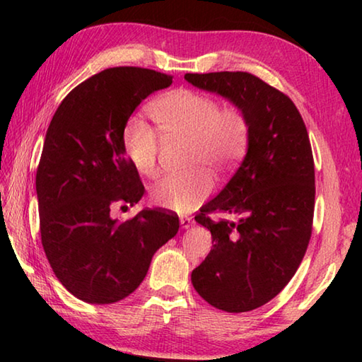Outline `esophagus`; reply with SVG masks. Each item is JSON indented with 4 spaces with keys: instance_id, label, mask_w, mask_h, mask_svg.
<instances>
[{
    "instance_id": "34e87169",
    "label": "esophagus",
    "mask_w": 362,
    "mask_h": 362,
    "mask_svg": "<svg viewBox=\"0 0 362 362\" xmlns=\"http://www.w3.org/2000/svg\"><path fill=\"white\" fill-rule=\"evenodd\" d=\"M193 223H194V222H193L192 217H188V216H182V217H180V225H182L183 230L189 228V226H192Z\"/></svg>"
}]
</instances>
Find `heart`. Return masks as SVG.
Instances as JSON below:
<instances>
[{"label":"heart","instance_id":"heart-1","mask_svg":"<svg viewBox=\"0 0 362 362\" xmlns=\"http://www.w3.org/2000/svg\"><path fill=\"white\" fill-rule=\"evenodd\" d=\"M150 112L166 139L189 142L188 174L166 175L150 188L151 203L163 209H193L211 192L212 180L203 169L223 173L240 161L249 145L250 124L240 107L222 108L216 97L177 89L151 103ZM122 146L134 169L145 177L158 173L161 136L142 118H132L122 132Z\"/></svg>","mask_w":362,"mask_h":362}]
</instances>
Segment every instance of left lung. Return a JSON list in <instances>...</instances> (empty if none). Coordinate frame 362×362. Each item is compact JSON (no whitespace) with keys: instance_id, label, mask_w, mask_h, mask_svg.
<instances>
[{"instance_id":"left-lung-1","label":"left lung","mask_w":362,"mask_h":362,"mask_svg":"<svg viewBox=\"0 0 362 362\" xmlns=\"http://www.w3.org/2000/svg\"><path fill=\"white\" fill-rule=\"evenodd\" d=\"M185 79L228 99L249 118L241 166L194 217L211 231L214 247L192 273L193 287L207 303L244 313L284 289L308 247L315 212L308 132L289 97L250 73H187ZM212 211L238 220L216 223Z\"/></svg>"}]
</instances>
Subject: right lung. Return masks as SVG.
Returning a JSON list of instances; mask_svg holds the SVG:
<instances>
[{
    "label": "right lung",
    "mask_w": 362,
    "mask_h": 362,
    "mask_svg": "<svg viewBox=\"0 0 362 362\" xmlns=\"http://www.w3.org/2000/svg\"><path fill=\"white\" fill-rule=\"evenodd\" d=\"M170 84L173 76L155 70L107 69L78 84L47 127L36 170L41 243L54 274L83 302L129 296L179 231L177 214L164 209L112 217L116 204H137L145 192L122 146L127 119Z\"/></svg>",
    "instance_id": "1"
}]
</instances>
